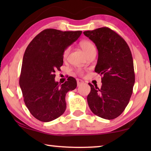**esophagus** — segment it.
Listing matches in <instances>:
<instances>
[{"instance_id": "34e87169", "label": "esophagus", "mask_w": 151, "mask_h": 151, "mask_svg": "<svg viewBox=\"0 0 151 151\" xmlns=\"http://www.w3.org/2000/svg\"><path fill=\"white\" fill-rule=\"evenodd\" d=\"M77 81V86H81V85H83V84L84 83V81L81 80V79H77V81Z\"/></svg>"}]
</instances>
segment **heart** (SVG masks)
<instances>
[{"label": "heart", "mask_w": 151, "mask_h": 151, "mask_svg": "<svg viewBox=\"0 0 151 151\" xmlns=\"http://www.w3.org/2000/svg\"><path fill=\"white\" fill-rule=\"evenodd\" d=\"M80 47L82 48V50L86 53L87 56L89 54H91V52H94V51H96L95 47H94L93 43L91 42V41H88V40H84V41L81 42ZM70 47H67L65 48V50H64L63 55L64 59H66V58H67L68 55L70 52ZM78 73L79 74H83V71L79 69L78 70Z\"/></svg>", "instance_id": "1"}]
</instances>
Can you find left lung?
Here are the masks:
<instances>
[{"mask_svg": "<svg viewBox=\"0 0 151 151\" xmlns=\"http://www.w3.org/2000/svg\"><path fill=\"white\" fill-rule=\"evenodd\" d=\"M83 33L96 46L99 57L94 71L102 76L101 88L88 83V106L96 115L114 119L124 111L132 93L135 76L131 50L121 36L108 27Z\"/></svg>", "mask_w": 151, "mask_h": 151, "instance_id": "obj_1", "label": "left lung"}]
</instances>
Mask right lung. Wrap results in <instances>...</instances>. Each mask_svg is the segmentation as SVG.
Returning <instances> with one entry per match:
<instances>
[{
	"instance_id": "right-lung-1",
	"label": "right lung",
	"mask_w": 151,
	"mask_h": 151,
	"mask_svg": "<svg viewBox=\"0 0 151 151\" xmlns=\"http://www.w3.org/2000/svg\"><path fill=\"white\" fill-rule=\"evenodd\" d=\"M82 33L48 29L37 35L25 50L19 85L24 103L32 115L42 122H50L66 110V94L76 87L69 76L62 85L55 81V70L63 64V52Z\"/></svg>"
}]
</instances>
